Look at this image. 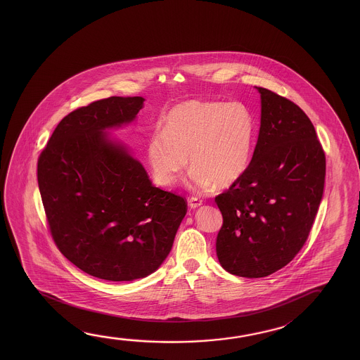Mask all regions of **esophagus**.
I'll return each instance as SVG.
<instances>
[{
	"label": "esophagus",
	"mask_w": 360,
	"mask_h": 360,
	"mask_svg": "<svg viewBox=\"0 0 360 360\" xmlns=\"http://www.w3.org/2000/svg\"><path fill=\"white\" fill-rule=\"evenodd\" d=\"M188 206L189 208L195 210V208H198V207L202 206V200H198V198H195V197H192V198H189L188 200Z\"/></svg>",
	"instance_id": "esophagus-1"
}]
</instances>
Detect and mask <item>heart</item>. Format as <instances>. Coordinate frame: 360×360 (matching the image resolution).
<instances>
[{"instance_id": "1", "label": "heart", "mask_w": 360, "mask_h": 360, "mask_svg": "<svg viewBox=\"0 0 360 360\" xmlns=\"http://www.w3.org/2000/svg\"><path fill=\"white\" fill-rule=\"evenodd\" d=\"M254 138V115L240 101H184L167 112L165 128L152 131L148 165L155 183L163 187L172 184L191 160V187L203 191L216 183L227 188L248 172Z\"/></svg>"}]
</instances>
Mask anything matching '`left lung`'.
Wrapping results in <instances>:
<instances>
[{
    "mask_svg": "<svg viewBox=\"0 0 360 360\" xmlns=\"http://www.w3.org/2000/svg\"><path fill=\"white\" fill-rule=\"evenodd\" d=\"M259 138L248 169L216 197L224 224L216 252L226 271L265 277L288 265L311 230L323 198L325 154L311 120L265 88Z\"/></svg>",
    "mask_w": 360,
    "mask_h": 360,
    "instance_id": "obj_1",
    "label": "left lung"
}]
</instances>
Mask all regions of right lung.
Segmentation results:
<instances>
[{
  "label": "right lung",
  "mask_w": 360,
  "mask_h": 360,
  "mask_svg": "<svg viewBox=\"0 0 360 360\" xmlns=\"http://www.w3.org/2000/svg\"><path fill=\"white\" fill-rule=\"evenodd\" d=\"M142 96H110L68 114L37 160L53 241L91 276L133 281L171 252L187 213L183 197L154 187L129 148L108 134L133 123Z\"/></svg>",
  "instance_id": "add662e5"
}]
</instances>
